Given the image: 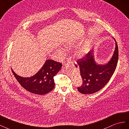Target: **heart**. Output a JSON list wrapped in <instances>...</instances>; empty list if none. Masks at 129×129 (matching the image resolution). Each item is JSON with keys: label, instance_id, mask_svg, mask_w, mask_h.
<instances>
[{"label": "heart", "instance_id": "b5f03b06", "mask_svg": "<svg viewBox=\"0 0 129 129\" xmlns=\"http://www.w3.org/2000/svg\"><path fill=\"white\" fill-rule=\"evenodd\" d=\"M75 45L74 43H67L65 44L64 46L67 48H69V47H70L73 46ZM88 50V47L86 44H83V45L79 46L75 50V55L77 57L82 58L84 57L86 55ZM57 52L59 54H62L63 53V51L62 50L59 49L57 50Z\"/></svg>", "mask_w": 129, "mask_h": 129}]
</instances>
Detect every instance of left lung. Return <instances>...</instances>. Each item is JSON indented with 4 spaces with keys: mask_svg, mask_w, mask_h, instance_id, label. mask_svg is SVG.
Segmentation results:
<instances>
[{
    "mask_svg": "<svg viewBox=\"0 0 129 129\" xmlns=\"http://www.w3.org/2000/svg\"><path fill=\"white\" fill-rule=\"evenodd\" d=\"M116 46L111 58L105 64H99L94 59V50H92L84 58L77 60L83 79L82 85L78 87L79 92L92 94L103 89L108 83L116 69L118 59V48Z\"/></svg>",
    "mask_w": 129,
    "mask_h": 129,
    "instance_id": "obj_1",
    "label": "left lung"
}]
</instances>
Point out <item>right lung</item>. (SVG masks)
Masks as SVG:
<instances>
[{
    "mask_svg": "<svg viewBox=\"0 0 129 129\" xmlns=\"http://www.w3.org/2000/svg\"><path fill=\"white\" fill-rule=\"evenodd\" d=\"M61 63L51 59L45 61L42 68L30 77H21L11 69L13 74L25 90L36 94L44 95L52 91L54 87L53 77L60 70Z\"/></svg>",
    "mask_w": 129,
    "mask_h": 129,
    "instance_id": "add662e5",
    "label": "right lung"
}]
</instances>
